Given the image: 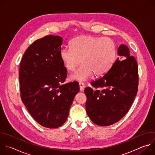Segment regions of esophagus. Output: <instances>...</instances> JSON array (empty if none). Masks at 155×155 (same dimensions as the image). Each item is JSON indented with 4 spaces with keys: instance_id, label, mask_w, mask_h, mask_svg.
<instances>
[{
    "instance_id": "esophagus-1",
    "label": "esophagus",
    "mask_w": 155,
    "mask_h": 155,
    "mask_svg": "<svg viewBox=\"0 0 155 155\" xmlns=\"http://www.w3.org/2000/svg\"><path fill=\"white\" fill-rule=\"evenodd\" d=\"M79 86H80V90L81 91H84V87H85V86H84V84L82 82H79Z\"/></svg>"
}]
</instances>
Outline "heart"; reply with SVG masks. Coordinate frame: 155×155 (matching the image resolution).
I'll list each match as a JSON object with an SVG mask.
<instances>
[{
	"instance_id": "obj_1",
	"label": "heart",
	"mask_w": 155,
	"mask_h": 155,
	"mask_svg": "<svg viewBox=\"0 0 155 155\" xmlns=\"http://www.w3.org/2000/svg\"><path fill=\"white\" fill-rule=\"evenodd\" d=\"M71 48L60 51L64 68L73 71L80 62L82 64L70 76L71 80L86 81L93 75H104L112 67L117 54L115 43L109 38L81 35L71 41Z\"/></svg>"
}]
</instances>
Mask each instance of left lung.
<instances>
[{
	"mask_svg": "<svg viewBox=\"0 0 155 155\" xmlns=\"http://www.w3.org/2000/svg\"><path fill=\"white\" fill-rule=\"evenodd\" d=\"M117 54L118 57L108 72L92 81V86L99 89L94 91L87 87L84 90L86 113L94 123L101 126L120 121L129 111L137 93L136 60L123 43L118 48Z\"/></svg>",
	"mask_w": 155,
	"mask_h": 155,
	"instance_id": "left-lung-1",
	"label": "left lung"
}]
</instances>
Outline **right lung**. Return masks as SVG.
<instances>
[{
  "label": "right lung",
  "instance_id": "right-lung-1",
  "mask_svg": "<svg viewBox=\"0 0 155 155\" xmlns=\"http://www.w3.org/2000/svg\"><path fill=\"white\" fill-rule=\"evenodd\" d=\"M62 38L49 35L35 41L25 51L19 66L21 97L40 125L57 128L67 120L77 81L64 83L67 70L60 59Z\"/></svg>",
  "mask_w": 155,
  "mask_h": 155
}]
</instances>
